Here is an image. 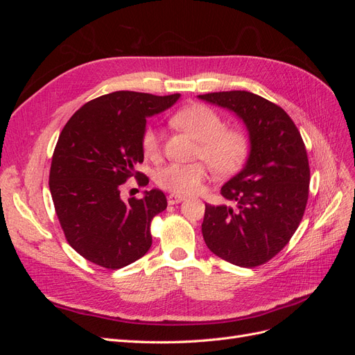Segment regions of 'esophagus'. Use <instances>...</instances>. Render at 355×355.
I'll list each match as a JSON object with an SVG mask.
<instances>
[{
  "label": "esophagus",
  "instance_id": "esophagus-1",
  "mask_svg": "<svg viewBox=\"0 0 355 355\" xmlns=\"http://www.w3.org/2000/svg\"><path fill=\"white\" fill-rule=\"evenodd\" d=\"M184 200H185V197L176 196V194H170V196L167 197V202H168V204H178V202H182Z\"/></svg>",
  "mask_w": 355,
  "mask_h": 355
}]
</instances>
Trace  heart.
Listing matches in <instances>:
<instances>
[{
	"label": "heart",
	"mask_w": 355,
	"mask_h": 355,
	"mask_svg": "<svg viewBox=\"0 0 355 355\" xmlns=\"http://www.w3.org/2000/svg\"><path fill=\"white\" fill-rule=\"evenodd\" d=\"M171 123L198 141L197 157L207 161L219 175H231L244 163L250 151V142L239 128H227L222 116L202 103H192L171 115ZM146 157L159 153V135L153 125H146L141 137ZM209 175V166L202 161L191 164L171 163L158 168L155 184L179 196L197 192Z\"/></svg>",
	"instance_id": "heart-1"
}]
</instances>
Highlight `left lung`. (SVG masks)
<instances>
[{"mask_svg": "<svg viewBox=\"0 0 355 355\" xmlns=\"http://www.w3.org/2000/svg\"><path fill=\"white\" fill-rule=\"evenodd\" d=\"M198 98L241 116L252 142L245 167L220 189L237 207L206 204L202 239L230 263L263 265L284 249L306 209L309 163L302 136L282 106L254 93L232 90Z\"/></svg>", "mask_w": 355, "mask_h": 355, "instance_id": "1", "label": "left lung"}]
</instances>
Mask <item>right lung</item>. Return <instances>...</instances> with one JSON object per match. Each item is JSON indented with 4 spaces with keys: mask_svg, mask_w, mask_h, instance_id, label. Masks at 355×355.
Listing matches in <instances>:
<instances>
[{
    "mask_svg": "<svg viewBox=\"0 0 355 355\" xmlns=\"http://www.w3.org/2000/svg\"><path fill=\"white\" fill-rule=\"evenodd\" d=\"M179 93L154 96L114 92L75 112L62 128L53 153L49 187L60 228L72 249L106 270L141 259L153 244L151 222L167 207L159 189L123 201L121 187L144 161L141 145L146 116L167 110Z\"/></svg>",
    "mask_w": 355,
    "mask_h": 355,
    "instance_id": "obj_1",
    "label": "right lung"
}]
</instances>
